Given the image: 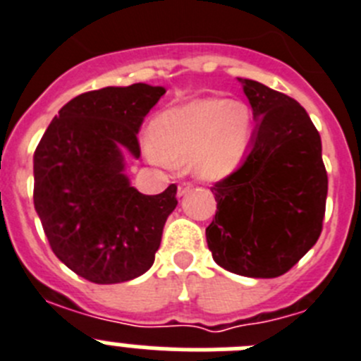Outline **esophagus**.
<instances>
[{"instance_id":"esophagus-1","label":"esophagus","mask_w":361,"mask_h":361,"mask_svg":"<svg viewBox=\"0 0 361 361\" xmlns=\"http://www.w3.org/2000/svg\"><path fill=\"white\" fill-rule=\"evenodd\" d=\"M190 188H192V185H190V183H181L180 187H178V197L185 196V194H187Z\"/></svg>"}]
</instances>
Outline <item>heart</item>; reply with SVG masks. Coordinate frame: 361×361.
<instances>
[{"mask_svg":"<svg viewBox=\"0 0 361 361\" xmlns=\"http://www.w3.org/2000/svg\"><path fill=\"white\" fill-rule=\"evenodd\" d=\"M252 135L250 106L210 97L160 113L152 120L145 152L157 164L188 161L194 176L216 181L241 165Z\"/></svg>","mask_w":361,"mask_h":361,"instance_id":"b5f03b06","label":"heart"}]
</instances>
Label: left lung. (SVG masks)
<instances>
[{
    "mask_svg": "<svg viewBox=\"0 0 361 361\" xmlns=\"http://www.w3.org/2000/svg\"><path fill=\"white\" fill-rule=\"evenodd\" d=\"M257 128L246 160L212 187L217 210L207 245L221 268L274 279L317 243L326 214L322 140L297 100L239 79Z\"/></svg>",
    "mask_w": 361,
    "mask_h": 361,
    "instance_id": "left-lung-1",
    "label": "left lung"
}]
</instances>
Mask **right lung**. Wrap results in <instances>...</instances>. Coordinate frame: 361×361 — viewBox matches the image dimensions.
Masks as SVG:
<instances>
[{
    "instance_id": "1",
    "label": "right lung",
    "mask_w": 361,
    "mask_h": 361,
    "mask_svg": "<svg viewBox=\"0 0 361 361\" xmlns=\"http://www.w3.org/2000/svg\"><path fill=\"white\" fill-rule=\"evenodd\" d=\"M164 93L144 82L82 93L64 104L35 149V212L55 255L86 281H133L154 262L176 185L138 192L126 154L140 158L136 133Z\"/></svg>"
}]
</instances>
